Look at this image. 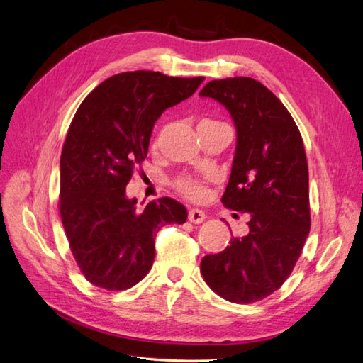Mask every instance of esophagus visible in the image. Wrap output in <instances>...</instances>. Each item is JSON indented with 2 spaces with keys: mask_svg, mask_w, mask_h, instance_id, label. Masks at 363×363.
Returning <instances> with one entry per match:
<instances>
[{
  "mask_svg": "<svg viewBox=\"0 0 363 363\" xmlns=\"http://www.w3.org/2000/svg\"><path fill=\"white\" fill-rule=\"evenodd\" d=\"M206 218H207L206 213L199 208H191L189 211V220L193 222V224H201V222L206 220Z\"/></svg>",
  "mask_w": 363,
  "mask_h": 363,
  "instance_id": "esophagus-1",
  "label": "esophagus"
}]
</instances>
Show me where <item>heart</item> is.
Listing matches in <instances>:
<instances>
[{
  "label": "heart",
  "instance_id": "1",
  "mask_svg": "<svg viewBox=\"0 0 363 363\" xmlns=\"http://www.w3.org/2000/svg\"><path fill=\"white\" fill-rule=\"evenodd\" d=\"M174 187L179 193H182L184 196H187L190 199H198L203 194V185L202 182L194 178L191 174H184L181 178H178L174 181Z\"/></svg>",
  "mask_w": 363,
  "mask_h": 363
}]
</instances>
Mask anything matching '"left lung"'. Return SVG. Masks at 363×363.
Segmentation results:
<instances>
[{
	"label": "left lung",
	"instance_id": "obj_1",
	"mask_svg": "<svg viewBox=\"0 0 363 363\" xmlns=\"http://www.w3.org/2000/svg\"><path fill=\"white\" fill-rule=\"evenodd\" d=\"M199 95L220 102L235 121L236 152L222 203L250 216L248 233L203 256L201 273L225 301L253 303L282 286L310 233L303 141L290 111L253 78L210 81Z\"/></svg>",
	"mask_w": 363,
	"mask_h": 363
}]
</instances>
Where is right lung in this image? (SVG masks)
Instances as JSON below:
<instances>
[{"label": "right lung", "mask_w": 363, "mask_h": 363, "mask_svg": "<svg viewBox=\"0 0 363 363\" xmlns=\"http://www.w3.org/2000/svg\"><path fill=\"white\" fill-rule=\"evenodd\" d=\"M203 77L124 72L102 81L81 102L61 152L60 215L72 255L93 285L121 291L155 261V236L184 224L187 210L172 198L136 208L125 187L148 152L156 119L190 98Z\"/></svg>", "instance_id": "obj_1"}]
</instances>
